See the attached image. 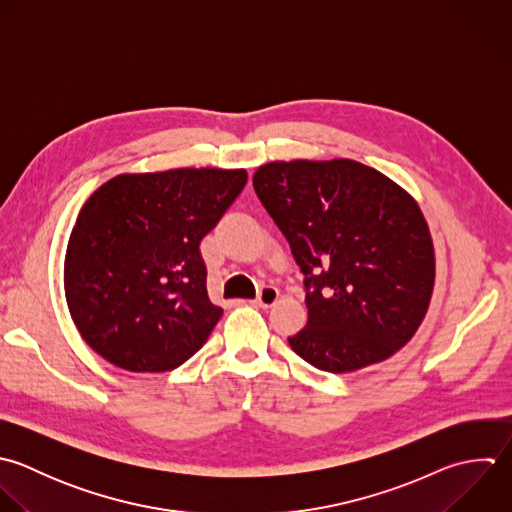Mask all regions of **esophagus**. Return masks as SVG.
<instances>
[{
  "mask_svg": "<svg viewBox=\"0 0 512 512\" xmlns=\"http://www.w3.org/2000/svg\"><path fill=\"white\" fill-rule=\"evenodd\" d=\"M277 301H279V289H277V287H271V285L261 287L259 293H257V299H255V303H257L259 307H263V309L273 307Z\"/></svg>",
  "mask_w": 512,
  "mask_h": 512,
  "instance_id": "esophagus-1",
  "label": "esophagus"
}]
</instances>
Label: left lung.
<instances>
[{"mask_svg": "<svg viewBox=\"0 0 512 512\" xmlns=\"http://www.w3.org/2000/svg\"><path fill=\"white\" fill-rule=\"evenodd\" d=\"M253 187L305 275L307 327L291 349L351 373L403 349L435 287V247L419 203L353 159L273 161Z\"/></svg>", "mask_w": 512, "mask_h": 512, "instance_id": "left-lung-1", "label": "left lung"}]
</instances>
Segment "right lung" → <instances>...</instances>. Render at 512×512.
<instances>
[{
	"label": "right lung",
	"instance_id": "1",
	"mask_svg": "<svg viewBox=\"0 0 512 512\" xmlns=\"http://www.w3.org/2000/svg\"><path fill=\"white\" fill-rule=\"evenodd\" d=\"M247 183L245 169L123 173L81 207L63 285L83 341L133 373L193 357L223 315L207 295L199 243Z\"/></svg>",
	"mask_w": 512,
	"mask_h": 512
}]
</instances>
